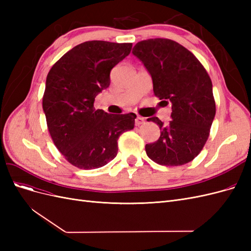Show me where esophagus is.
Masks as SVG:
<instances>
[{
	"instance_id": "obj_1",
	"label": "esophagus",
	"mask_w": 251,
	"mask_h": 251,
	"mask_svg": "<svg viewBox=\"0 0 251 251\" xmlns=\"http://www.w3.org/2000/svg\"><path fill=\"white\" fill-rule=\"evenodd\" d=\"M144 123V118L143 117H141V116H137L136 117V119H135V125L136 126H140V125H142Z\"/></svg>"
}]
</instances>
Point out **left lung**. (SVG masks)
Instances as JSON below:
<instances>
[{"instance_id": "left-lung-1", "label": "left lung", "mask_w": 251, "mask_h": 251, "mask_svg": "<svg viewBox=\"0 0 251 251\" xmlns=\"http://www.w3.org/2000/svg\"><path fill=\"white\" fill-rule=\"evenodd\" d=\"M132 52L150 72L154 95L172 102L168 126L158 117L148 119L160 127V137L146 144L147 155L165 166L191 162L206 143L216 115L207 71L191 51L169 39L138 42Z\"/></svg>"}]
</instances>
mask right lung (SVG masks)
<instances>
[{"label": "right lung", "mask_w": 251, "mask_h": 251, "mask_svg": "<svg viewBox=\"0 0 251 251\" xmlns=\"http://www.w3.org/2000/svg\"><path fill=\"white\" fill-rule=\"evenodd\" d=\"M132 43L89 41L52 66L43 110L53 143L66 160L82 170L101 168L117 155L119 136L133 130L136 114H108L94 108L110 86V72L130 54Z\"/></svg>", "instance_id": "right-lung-1"}]
</instances>
